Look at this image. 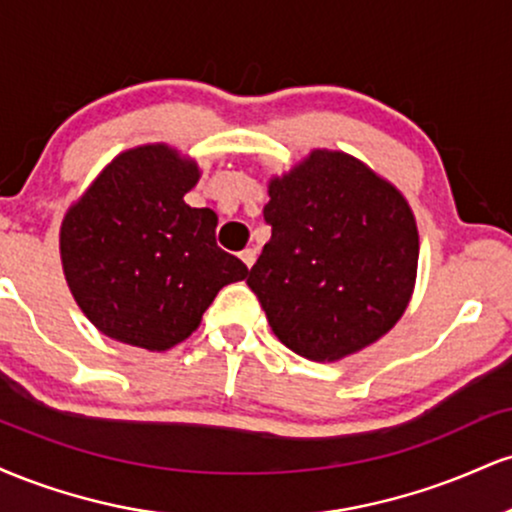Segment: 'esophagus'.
<instances>
[{"mask_svg":"<svg viewBox=\"0 0 512 512\" xmlns=\"http://www.w3.org/2000/svg\"><path fill=\"white\" fill-rule=\"evenodd\" d=\"M240 260L245 262V267H252V264H255V260H257V252L252 250V248H245L243 252H240Z\"/></svg>","mask_w":512,"mask_h":512,"instance_id":"obj_1","label":"esophagus"}]
</instances>
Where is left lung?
<instances>
[{"mask_svg": "<svg viewBox=\"0 0 512 512\" xmlns=\"http://www.w3.org/2000/svg\"><path fill=\"white\" fill-rule=\"evenodd\" d=\"M272 238L250 269L281 344L339 361L397 325L414 293L419 231L392 182L344 151L315 149L269 180Z\"/></svg>", "mask_w": 512, "mask_h": 512, "instance_id": "8db88e82", "label": "left lung"}]
</instances>
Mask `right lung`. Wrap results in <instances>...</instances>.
Wrapping results in <instances>:
<instances>
[{"label":"right lung","instance_id":"add662e5","mask_svg":"<svg viewBox=\"0 0 512 512\" xmlns=\"http://www.w3.org/2000/svg\"><path fill=\"white\" fill-rule=\"evenodd\" d=\"M199 168L166 144L122 151L69 207L64 279L84 315L122 344L166 351L190 337L248 267L216 245V214L192 209Z\"/></svg>","mask_w":512,"mask_h":512}]
</instances>
